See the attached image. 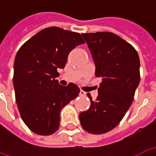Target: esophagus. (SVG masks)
Masks as SVG:
<instances>
[{
  "mask_svg": "<svg viewBox=\"0 0 156 156\" xmlns=\"http://www.w3.org/2000/svg\"><path fill=\"white\" fill-rule=\"evenodd\" d=\"M79 95H80L81 97H83V96H85V95H86V93H85L84 91H83V90H80V92H79Z\"/></svg>",
  "mask_w": 156,
  "mask_h": 156,
  "instance_id": "34e87169",
  "label": "esophagus"
}]
</instances>
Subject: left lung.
Instances as JSON below:
<instances>
[{
	"label": "left lung",
	"mask_w": 156,
	"mask_h": 156,
	"mask_svg": "<svg viewBox=\"0 0 156 156\" xmlns=\"http://www.w3.org/2000/svg\"><path fill=\"white\" fill-rule=\"evenodd\" d=\"M95 64V76L102 78L98 95L79 119L85 130L94 134L108 132L119 124L134 100L140 80V58L129 42L108 32L83 33Z\"/></svg>",
	"instance_id": "obj_1"
}]
</instances>
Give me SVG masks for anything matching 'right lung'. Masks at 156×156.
<instances>
[{"label":"right lung","mask_w":156,"mask_h":156,"mask_svg":"<svg viewBox=\"0 0 156 156\" xmlns=\"http://www.w3.org/2000/svg\"><path fill=\"white\" fill-rule=\"evenodd\" d=\"M83 43L78 32L52 27L37 32L16 55V101L22 120L35 134L50 135L58 130L62 108L79 94L76 84L64 87L55 78L69 52Z\"/></svg>","instance_id":"right-lung-1"}]
</instances>
